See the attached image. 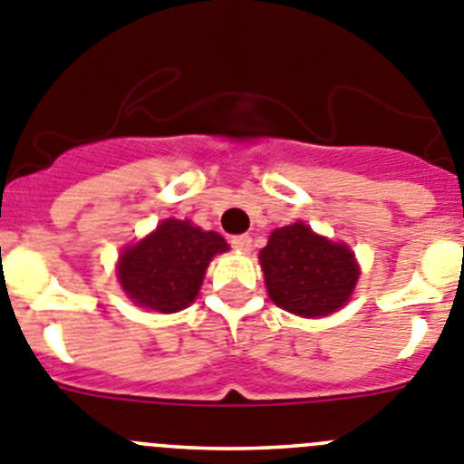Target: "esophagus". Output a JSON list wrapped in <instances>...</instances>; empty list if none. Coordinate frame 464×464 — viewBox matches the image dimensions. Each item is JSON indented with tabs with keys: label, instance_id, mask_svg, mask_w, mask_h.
<instances>
[{
	"label": "esophagus",
	"instance_id": "esophagus-1",
	"mask_svg": "<svg viewBox=\"0 0 464 464\" xmlns=\"http://www.w3.org/2000/svg\"><path fill=\"white\" fill-rule=\"evenodd\" d=\"M229 244H232V248L239 250V253H250V248H253V239H250L248 235H237L229 239Z\"/></svg>",
	"mask_w": 464,
	"mask_h": 464
}]
</instances>
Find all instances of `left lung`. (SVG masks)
Masks as SVG:
<instances>
[{"mask_svg": "<svg viewBox=\"0 0 464 464\" xmlns=\"http://www.w3.org/2000/svg\"><path fill=\"white\" fill-rule=\"evenodd\" d=\"M260 265L271 301L301 317H324L343 308L359 280L350 246L334 244L304 223L274 229L260 250Z\"/></svg>", "mask_w": 464, "mask_h": 464, "instance_id": "left-lung-1", "label": "left lung"}]
</instances>
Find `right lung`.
Instances as JSON below:
<instances>
[{
	"mask_svg": "<svg viewBox=\"0 0 464 464\" xmlns=\"http://www.w3.org/2000/svg\"><path fill=\"white\" fill-rule=\"evenodd\" d=\"M227 250L218 232H204L190 220L165 218L151 235L121 250L117 278L135 305L179 313L198 296L209 262Z\"/></svg>",
	"mask_w": 464,
	"mask_h": 464,
	"instance_id": "obj_1",
	"label": "right lung"
}]
</instances>
